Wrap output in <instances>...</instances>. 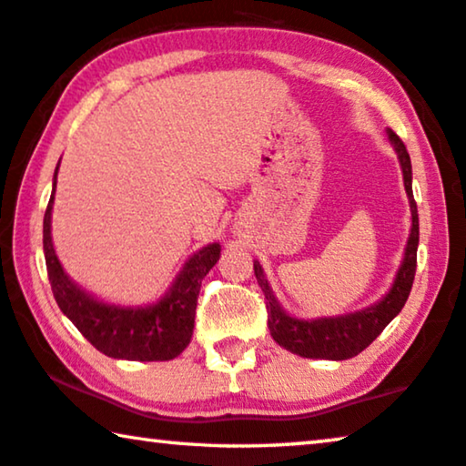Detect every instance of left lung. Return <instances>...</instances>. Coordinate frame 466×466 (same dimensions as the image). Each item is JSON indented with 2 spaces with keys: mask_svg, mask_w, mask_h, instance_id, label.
I'll return each mask as SVG.
<instances>
[{
  "mask_svg": "<svg viewBox=\"0 0 466 466\" xmlns=\"http://www.w3.org/2000/svg\"><path fill=\"white\" fill-rule=\"evenodd\" d=\"M393 149H396L400 167L404 175V187L408 202H410L412 227L410 238L406 243L404 260L393 279L391 289L381 302L364 308V310L341 314V317H325V319H296L288 314L277 302L273 289L268 288L267 277L260 262H254V275L267 299L268 312V329L273 339L289 352L304 358H325V360H348L360 354L364 348L373 343L379 333L391 323V319L402 310L408 296H410L414 273H417V248H419V214L417 202L412 196V167L410 156L406 152L404 141L393 131H388Z\"/></svg>",
  "mask_w": 466,
  "mask_h": 466,
  "instance_id": "obj_1",
  "label": "left lung"
}]
</instances>
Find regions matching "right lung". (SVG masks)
<instances>
[{"label": "right lung", "instance_id": "1", "mask_svg": "<svg viewBox=\"0 0 466 466\" xmlns=\"http://www.w3.org/2000/svg\"><path fill=\"white\" fill-rule=\"evenodd\" d=\"M54 189L43 217V252L47 277L60 310L73 320L93 348L123 360H173L189 346L196 323V306L202 279L220 258V243H210L193 254L164 298L152 306H116L99 302L70 281L52 243Z\"/></svg>", "mask_w": 466, "mask_h": 466}]
</instances>
